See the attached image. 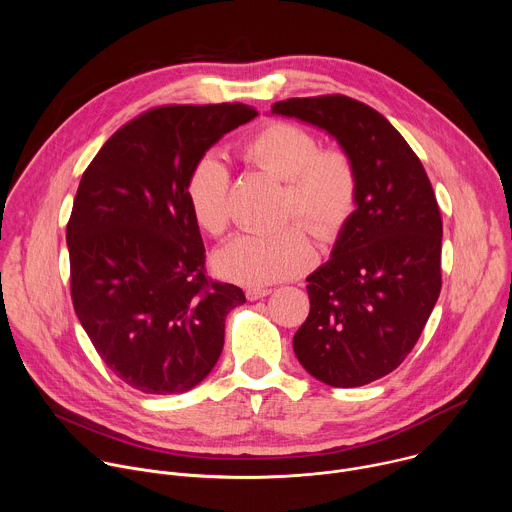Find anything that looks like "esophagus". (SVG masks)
I'll use <instances>...</instances> for the list:
<instances>
[{
  "label": "esophagus",
  "instance_id": "esophagus-1",
  "mask_svg": "<svg viewBox=\"0 0 512 512\" xmlns=\"http://www.w3.org/2000/svg\"><path fill=\"white\" fill-rule=\"evenodd\" d=\"M269 294H271V289H269V287H249L245 296H247V300L255 302V300H261V298L269 296Z\"/></svg>",
  "mask_w": 512,
  "mask_h": 512
}]
</instances>
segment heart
Here are the masks:
<instances>
[{
  "label": "heart",
  "instance_id": "1",
  "mask_svg": "<svg viewBox=\"0 0 512 512\" xmlns=\"http://www.w3.org/2000/svg\"><path fill=\"white\" fill-rule=\"evenodd\" d=\"M245 162L285 182L283 223L302 221L322 241H336L358 204V174L342 150H320L314 133L289 121H271L247 137ZM229 170L216 156H202L186 180L194 225L208 237H223L231 223ZM314 245L304 225L291 223L273 235H239L212 257L214 271L241 285H269L296 277L314 263Z\"/></svg>",
  "mask_w": 512,
  "mask_h": 512
}]
</instances>
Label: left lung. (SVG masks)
<instances>
[{"mask_svg": "<svg viewBox=\"0 0 512 512\" xmlns=\"http://www.w3.org/2000/svg\"><path fill=\"white\" fill-rule=\"evenodd\" d=\"M271 113L330 133L358 174V204L328 263L308 275L310 314L294 336L302 367L330 387H362L411 352L442 289V216L403 135L344 95L287 99Z\"/></svg>", "mask_w": 512, "mask_h": 512, "instance_id": "obj_1", "label": "left lung"}]
</instances>
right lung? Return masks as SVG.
I'll return each mask as SVG.
<instances>
[{
	"mask_svg": "<svg viewBox=\"0 0 512 512\" xmlns=\"http://www.w3.org/2000/svg\"><path fill=\"white\" fill-rule=\"evenodd\" d=\"M257 117L243 103L166 105L117 129L85 170L66 243L72 306L129 387L174 395L212 371L243 289L212 281L186 202L192 166Z\"/></svg>",
	"mask_w": 512,
	"mask_h": 512,
	"instance_id": "1",
	"label": "right lung"
}]
</instances>
